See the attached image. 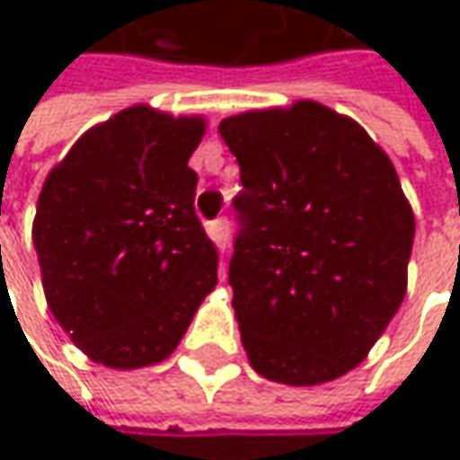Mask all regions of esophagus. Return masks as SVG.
Listing matches in <instances>:
<instances>
[{
    "instance_id": "34e87169",
    "label": "esophagus",
    "mask_w": 460,
    "mask_h": 460,
    "mask_svg": "<svg viewBox=\"0 0 460 460\" xmlns=\"http://www.w3.org/2000/svg\"><path fill=\"white\" fill-rule=\"evenodd\" d=\"M210 236L218 250H226L229 247V218H216L210 224Z\"/></svg>"
}]
</instances>
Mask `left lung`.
<instances>
[{"label": "left lung", "mask_w": 460, "mask_h": 460, "mask_svg": "<svg viewBox=\"0 0 460 460\" xmlns=\"http://www.w3.org/2000/svg\"><path fill=\"white\" fill-rule=\"evenodd\" d=\"M239 162L229 261L250 365L314 386L357 367L408 288L415 218L394 164L314 101L221 122Z\"/></svg>", "instance_id": "obj_1"}]
</instances>
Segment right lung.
Returning <instances> with one entry per match:
<instances>
[{"label":"right lung","mask_w":460,"mask_h":460,"mask_svg":"<svg viewBox=\"0 0 460 460\" xmlns=\"http://www.w3.org/2000/svg\"><path fill=\"white\" fill-rule=\"evenodd\" d=\"M202 133V119L133 106L84 133L42 186L34 247L49 312L106 367L170 357L218 285L189 167Z\"/></svg>","instance_id":"obj_1"}]
</instances>
